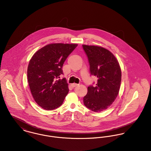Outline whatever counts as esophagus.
Returning a JSON list of instances; mask_svg holds the SVG:
<instances>
[{"label": "esophagus", "instance_id": "obj_1", "mask_svg": "<svg viewBox=\"0 0 151 151\" xmlns=\"http://www.w3.org/2000/svg\"><path fill=\"white\" fill-rule=\"evenodd\" d=\"M78 85V84H77L74 83V84H71V86H72L73 87H77Z\"/></svg>", "mask_w": 151, "mask_h": 151}]
</instances>
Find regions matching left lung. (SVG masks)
Instances as JSON below:
<instances>
[{"mask_svg":"<svg viewBox=\"0 0 151 151\" xmlns=\"http://www.w3.org/2000/svg\"><path fill=\"white\" fill-rule=\"evenodd\" d=\"M90 64L91 75L97 77L96 87H88L83 98L86 107L94 112L107 109L116 99L121 82V70L114 55L108 50L97 46L83 45Z\"/></svg>","mask_w":151,"mask_h":151,"instance_id":"obj_1","label":"left lung"}]
</instances>
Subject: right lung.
Masks as SVG:
<instances>
[{"mask_svg":"<svg viewBox=\"0 0 151 151\" xmlns=\"http://www.w3.org/2000/svg\"><path fill=\"white\" fill-rule=\"evenodd\" d=\"M77 44L52 43L37 51L27 68V80L36 102L46 110L62 105L69 89L63 74V65Z\"/></svg>","mask_w":151,"mask_h":151,"instance_id":"obj_1","label":"right lung"}]
</instances>
